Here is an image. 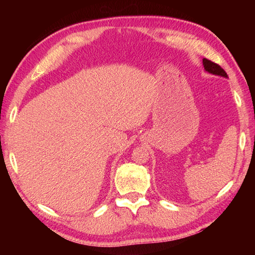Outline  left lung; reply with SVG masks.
I'll use <instances>...</instances> for the list:
<instances>
[{"label": "left lung", "mask_w": 255, "mask_h": 255, "mask_svg": "<svg viewBox=\"0 0 255 255\" xmlns=\"http://www.w3.org/2000/svg\"><path fill=\"white\" fill-rule=\"evenodd\" d=\"M202 64H204L205 71L210 73V74L219 75V76H223V77H227L226 72L224 71L223 68L218 65V64L211 62V60L207 59V58H204V60H202Z\"/></svg>", "instance_id": "8db88e82"}]
</instances>
